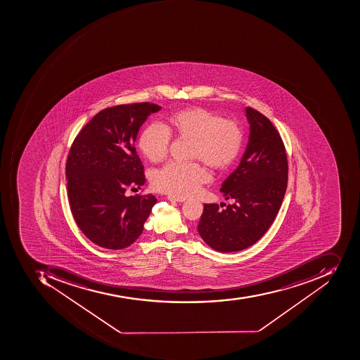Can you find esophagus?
<instances>
[{
	"instance_id": "34e87169",
	"label": "esophagus",
	"mask_w": 360,
	"mask_h": 360,
	"mask_svg": "<svg viewBox=\"0 0 360 360\" xmlns=\"http://www.w3.org/2000/svg\"><path fill=\"white\" fill-rule=\"evenodd\" d=\"M169 201H176V202H184V201L186 200V198H183V197H175V196H169L167 197Z\"/></svg>"
}]
</instances>
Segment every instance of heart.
<instances>
[{
    "label": "heart",
    "mask_w": 360,
    "mask_h": 360,
    "mask_svg": "<svg viewBox=\"0 0 360 360\" xmlns=\"http://www.w3.org/2000/svg\"><path fill=\"white\" fill-rule=\"evenodd\" d=\"M171 134L181 139L193 140V159L207 167L224 169L236 161L242 148L243 131L238 122L224 120L220 115L202 107L193 106L174 114L169 126L159 124L146 127L140 136L142 153L153 163L165 159ZM209 179L202 165L171 162L154 174V188L171 196L187 197L197 193Z\"/></svg>",
    "instance_id": "heart-1"
}]
</instances>
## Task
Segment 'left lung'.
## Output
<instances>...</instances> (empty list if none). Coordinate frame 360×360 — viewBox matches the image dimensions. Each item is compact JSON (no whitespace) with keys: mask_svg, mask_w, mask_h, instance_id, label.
I'll return each instance as SVG.
<instances>
[{"mask_svg":"<svg viewBox=\"0 0 360 360\" xmlns=\"http://www.w3.org/2000/svg\"><path fill=\"white\" fill-rule=\"evenodd\" d=\"M250 136L236 171L220 191L232 205L220 210L206 203L198 233L207 245L221 253L245 250L257 242L273 224L287 189L285 146L274 124L257 110L246 107Z\"/></svg>","mask_w":360,"mask_h":360,"instance_id":"obj_1","label":"left lung"}]
</instances>
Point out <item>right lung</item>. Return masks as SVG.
I'll return each instance as SVG.
<instances>
[{"instance_id":"add662e5","label":"right lung","mask_w":360,"mask_h":360,"mask_svg":"<svg viewBox=\"0 0 360 360\" xmlns=\"http://www.w3.org/2000/svg\"><path fill=\"white\" fill-rule=\"evenodd\" d=\"M161 107L118 105L95 115L77 134L68 155V197L79 230L101 248L122 250L141 236L157 198L126 196L143 186V165L134 142L140 127Z\"/></svg>"}]
</instances>
